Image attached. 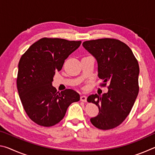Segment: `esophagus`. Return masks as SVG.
Listing matches in <instances>:
<instances>
[{
  "label": "esophagus",
  "instance_id": "34e87169",
  "mask_svg": "<svg viewBox=\"0 0 155 155\" xmlns=\"http://www.w3.org/2000/svg\"><path fill=\"white\" fill-rule=\"evenodd\" d=\"M81 101H82V102L87 101V97H86V96H81Z\"/></svg>",
  "mask_w": 155,
  "mask_h": 155
}]
</instances>
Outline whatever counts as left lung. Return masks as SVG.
<instances>
[{
    "label": "left lung",
    "instance_id": "obj_1",
    "mask_svg": "<svg viewBox=\"0 0 155 155\" xmlns=\"http://www.w3.org/2000/svg\"><path fill=\"white\" fill-rule=\"evenodd\" d=\"M83 46L98 63L101 86L108 84V91L102 96L91 94L88 103L96 104L99 113L91 117L94 127L102 130L117 127L131 111L139 93L140 67L131 49L118 40L111 38L85 41Z\"/></svg>",
    "mask_w": 155,
    "mask_h": 155
}]
</instances>
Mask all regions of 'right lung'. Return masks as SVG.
Here are the masks:
<instances>
[{
    "label": "right lung",
    "instance_id": "1",
    "mask_svg": "<svg viewBox=\"0 0 155 155\" xmlns=\"http://www.w3.org/2000/svg\"><path fill=\"white\" fill-rule=\"evenodd\" d=\"M81 41L41 38L33 44L20 59L17 87L20 101L29 118L38 125L49 127L64 118L70 104L80 100L77 91L61 92L52 85L55 72L76 51Z\"/></svg>",
    "mask_w": 155,
    "mask_h": 155
}]
</instances>
